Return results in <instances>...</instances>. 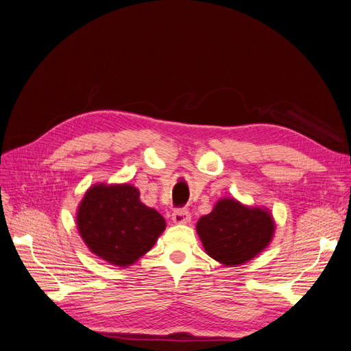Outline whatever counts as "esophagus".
Here are the masks:
<instances>
[{
  "label": "esophagus",
  "instance_id": "esophagus-1",
  "mask_svg": "<svg viewBox=\"0 0 351 351\" xmlns=\"http://www.w3.org/2000/svg\"><path fill=\"white\" fill-rule=\"evenodd\" d=\"M171 220H173L176 224H187V223H190V220H191L190 211L186 210V208L174 210V213H173V215H171Z\"/></svg>",
  "mask_w": 351,
  "mask_h": 351
}]
</instances>
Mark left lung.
I'll list each match as a JSON object with an SVG mask.
<instances>
[{
    "mask_svg": "<svg viewBox=\"0 0 351 351\" xmlns=\"http://www.w3.org/2000/svg\"><path fill=\"white\" fill-rule=\"evenodd\" d=\"M276 224L267 208L248 207L234 198H221L197 221V234L206 253L227 267L247 263L270 244Z\"/></svg>",
    "mask_w": 351,
    "mask_h": 351,
    "instance_id": "1",
    "label": "left lung"
}]
</instances>
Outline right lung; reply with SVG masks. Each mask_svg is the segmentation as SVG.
<instances>
[{"mask_svg": "<svg viewBox=\"0 0 351 351\" xmlns=\"http://www.w3.org/2000/svg\"><path fill=\"white\" fill-rule=\"evenodd\" d=\"M77 227L91 253L127 267L152 250L165 230V220L140 202L134 186L95 184L78 206Z\"/></svg>", "mask_w": 351, "mask_h": 351, "instance_id": "1", "label": "right lung"}]
</instances>
